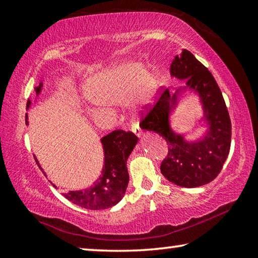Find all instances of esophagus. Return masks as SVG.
I'll return each instance as SVG.
<instances>
[{
    "label": "esophagus",
    "instance_id": "1",
    "mask_svg": "<svg viewBox=\"0 0 258 258\" xmlns=\"http://www.w3.org/2000/svg\"><path fill=\"white\" fill-rule=\"evenodd\" d=\"M132 131H133V133L136 134L138 138H141V134L142 133H141V130H140V127H139V126H133Z\"/></svg>",
    "mask_w": 258,
    "mask_h": 258
}]
</instances>
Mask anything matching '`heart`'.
I'll list each match as a JSON object with an SVG mask.
<instances>
[{
    "mask_svg": "<svg viewBox=\"0 0 258 258\" xmlns=\"http://www.w3.org/2000/svg\"><path fill=\"white\" fill-rule=\"evenodd\" d=\"M158 72L137 58L110 65L85 81L83 93L89 103L111 105L124 101L133 117H140L157 95Z\"/></svg>",
    "mask_w": 258,
    "mask_h": 258,
    "instance_id": "b5f03b06",
    "label": "heart"
}]
</instances>
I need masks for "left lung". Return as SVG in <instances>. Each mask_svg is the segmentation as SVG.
<instances>
[{
	"label": "left lung",
	"instance_id": "obj_1",
	"mask_svg": "<svg viewBox=\"0 0 258 258\" xmlns=\"http://www.w3.org/2000/svg\"><path fill=\"white\" fill-rule=\"evenodd\" d=\"M170 76L185 81L174 93L166 88L155 107L141 122V128L158 133L169 145V155L162 162L161 172L179 187L203 186L217 177L230 153L231 120L222 92L215 78L190 51L182 49L170 65ZM190 95L198 97L203 116L198 124L201 136L188 139L190 133L172 127V113L181 100Z\"/></svg>",
	"mask_w": 258,
	"mask_h": 258
}]
</instances>
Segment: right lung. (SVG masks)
Returning a JSON list of instances; mask_svg holds the SVG:
<instances>
[{
	"label": "right lung",
	"instance_id": "add662e5",
	"mask_svg": "<svg viewBox=\"0 0 258 258\" xmlns=\"http://www.w3.org/2000/svg\"><path fill=\"white\" fill-rule=\"evenodd\" d=\"M43 88V81L35 86L33 92L36 97L34 103L40 96ZM32 100L27 102V110L32 108ZM26 125H28V116L26 113ZM139 139L132 132H124V131H113L108 136L101 138V145L103 149V166H102L101 174L92 186L85 189L67 190L62 195L69 201L75 203L84 209L88 210H104L116 206L121 201L126 193V188L128 185V171L126 163L131 153L136 148ZM35 158L36 164L42 171L43 174L48 177L44 170L41 167L38 158ZM50 183L56 189H59L55 183Z\"/></svg>",
	"mask_w": 258,
	"mask_h": 258
}]
</instances>
